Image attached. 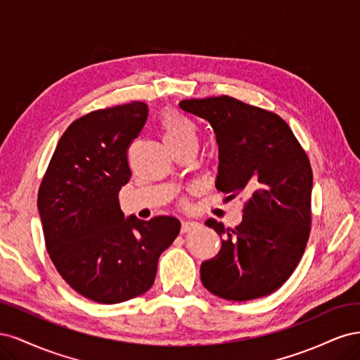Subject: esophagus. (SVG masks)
Here are the masks:
<instances>
[{
  "mask_svg": "<svg viewBox=\"0 0 360 360\" xmlns=\"http://www.w3.org/2000/svg\"><path fill=\"white\" fill-rule=\"evenodd\" d=\"M195 226H198V222H193V221H183V222H181V233H189L191 230H193Z\"/></svg>",
  "mask_w": 360,
  "mask_h": 360,
  "instance_id": "esophagus-1",
  "label": "esophagus"
}]
</instances>
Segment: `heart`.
I'll return each instance as SVG.
<instances>
[{"mask_svg": "<svg viewBox=\"0 0 360 360\" xmlns=\"http://www.w3.org/2000/svg\"><path fill=\"white\" fill-rule=\"evenodd\" d=\"M160 127L168 146L180 144L183 141L195 139V127L186 117L179 112H165L160 118Z\"/></svg>", "mask_w": 360, "mask_h": 360, "instance_id": "heart-1", "label": "heart"}]
</instances>
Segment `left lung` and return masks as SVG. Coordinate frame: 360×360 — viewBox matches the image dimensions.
<instances>
[{
  "label": "left lung",
  "instance_id": "obj_1",
  "mask_svg": "<svg viewBox=\"0 0 360 360\" xmlns=\"http://www.w3.org/2000/svg\"><path fill=\"white\" fill-rule=\"evenodd\" d=\"M180 108L209 122L219 150L216 189L245 193L236 228L207 219L221 250L201 264V282L222 299L269 296L291 276L307 248L311 225L309 159L279 115L230 96L181 101Z\"/></svg>",
  "mask_w": 360,
  "mask_h": 360
}]
</instances>
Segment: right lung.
Wrapping results in <instances>:
<instances>
[{
	"label": "right lung",
	"instance_id": "right-lung-1",
	"mask_svg": "<svg viewBox=\"0 0 360 360\" xmlns=\"http://www.w3.org/2000/svg\"><path fill=\"white\" fill-rule=\"evenodd\" d=\"M148 106L130 102L86 114L66 129L41 180L37 209L48 254L81 296L106 304L134 299L155 282L158 259L180 221L124 216L118 192L130 179L127 148Z\"/></svg>",
	"mask_w": 360,
	"mask_h": 360
}]
</instances>
